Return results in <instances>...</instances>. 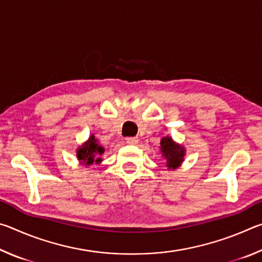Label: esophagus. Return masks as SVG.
<instances>
[{"label":"esophagus","instance_id":"34e87169","mask_svg":"<svg viewBox=\"0 0 262 262\" xmlns=\"http://www.w3.org/2000/svg\"><path fill=\"white\" fill-rule=\"evenodd\" d=\"M126 142L129 145H136L137 143H139V139H137V137H127Z\"/></svg>","mask_w":262,"mask_h":262}]
</instances>
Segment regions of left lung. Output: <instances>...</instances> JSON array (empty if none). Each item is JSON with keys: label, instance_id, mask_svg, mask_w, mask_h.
Segmentation results:
<instances>
[{"label": "left lung", "instance_id": "8db88e82", "mask_svg": "<svg viewBox=\"0 0 262 262\" xmlns=\"http://www.w3.org/2000/svg\"><path fill=\"white\" fill-rule=\"evenodd\" d=\"M159 150H161L162 157L166 161L165 164L167 170H177V168L181 166V164L185 161V147L174 142L171 136L167 135L165 137H162Z\"/></svg>", "mask_w": 262, "mask_h": 262}]
</instances>
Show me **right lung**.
Returning <instances> with one entry per match:
<instances>
[{
    "label": "right lung",
    "mask_w": 262,
    "mask_h": 262,
    "mask_svg": "<svg viewBox=\"0 0 262 262\" xmlns=\"http://www.w3.org/2000/svg\"><path fill=\"white\" fill-rule=\"evenodd\" d=\"M105 148L99 144V141L92 134L89 139L79 145L76 150V157L82 165L90 166L91 164H100L103 162L101 155L104 154Z\"/></svg>",
    "instance_id": "add662e5"
}]
</instances>
